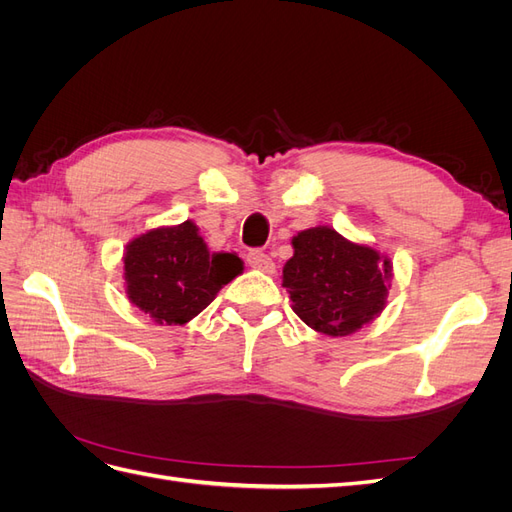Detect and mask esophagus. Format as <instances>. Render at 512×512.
I'll list each match as a JSON object with an SVG mask.
<instances>
[{"label":"esophagus","mask_w":512,"mask_h":512,"mask_svg":"<svg viewBox=\"0 0 512 512\" xmlns=\"http://www.w3.org/2000/svg\"><path fill=\"white\" fill-rule=\"evenodd\" d=\"M247 262H250V267H254L258 271H265V273H273V269H275L271 256L262 250H252L250 254H247Z\"/></svg>","instance_id":"obj_1"}]
</instances>
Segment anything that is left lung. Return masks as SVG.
<instances>
[{
  "label": "left lung",
  "instance_id": "obj_1",
  "mask_svg": "<svg viewBox=\"0 0 512 512\" xmlns=\"http://www.w3.org/2000/svg\"><path fill=\"white\" fill-rule=\"evenodd\" d=\"M292 247L282 282L307 327L344 337L382 312L393 267L374 247L352 243L329 226L299 232Z\"/></svg>",
  "mask_w": 512,
  "mask_h": 512
}]
</instances>
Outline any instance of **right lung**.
<instances>
[{
    "label": "right lung",
    "mask_w": 512,
    "mask_h": 512,
    "mask_svg": "<svg viewBox=\"0 0 512 512\" xmlns=\"http://www.w3.org/2000/svg\"><path fill=\"white\" fill-rule=\"evenodd\" d=\"M241 271V258L211 254L190 220L145 232L123 254L128 299L158 324L192 320Z\"/></svg>",
    "instance_id": "1"
}]
</instances>
